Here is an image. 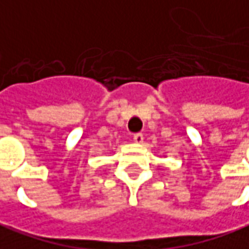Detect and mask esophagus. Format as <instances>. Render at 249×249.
<instances>
[{
  "label": "esophagus",
  "instance_id": "1",
  "mask_svg": "<svg viewBox=\"0 0 249 249\" xmlns=\"http://www.w3.org/2000/svg\"><path fill=\"white\" fill-rule=\"evenodd\" d=\"M143 135H142V133H135V135H133V142H135V143H138V144H140V143H143Z\"/></svg>",
  "mask_w": 249,
  "mask_h": 249
}]
</instances>
